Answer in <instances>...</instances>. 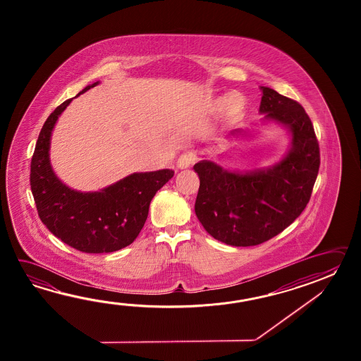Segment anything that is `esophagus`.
I'll return each instance as SVG.
<instances>
[{
	"mask_svg": "<svg viewBox=\"0 0 361 361\" xmlns=\"http://www.w3.org/2000/svg\"><path fill=\"white\" fill-rule=\"evenodd\" d=\"M196 161V154H193V152H184V154H180L179 156V159H178V168L179 169H187V168H190L193 162Z\"/></svg>",
	"mask_w": 361,
	"mask_h": 361,
	"instance_id": "esophagus-1",
	"label": "esophagus"
}]
</instances>
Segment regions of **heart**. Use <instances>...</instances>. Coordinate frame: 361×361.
Returning <instances> with one entry per match:
<instances>
[{"mask_svg": "<svg viewBox=\"0 0 361 361\" xmlns=\"http://www.w3.org/2000/svg\"><path fill=\"white\" fill-rule=\"evenodd\" d=\"M215 109H222L224 112V117L227 123H238L241 120V117L245 114L246 100L241 94L232 92L226 98H218L214 100Z\"/></svg>", "mask_w": 361, "mask_h": 361, "instance_id": "heart-1", "label": "heart"}]
</instances>
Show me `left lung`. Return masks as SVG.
Masks as SVG:
<instances>
[{"instance_id": "obj_1", "label": "left lung", "mask_w": 361, "mask_h": 361, "mask_svg": "<svg viewBox=\"0 0 361 361\" xmlns=\"http://www.w3.org/2000/svg\"><path fill=\"white\" fill-rule=\"evenodd\" d=\"M261 90L264 120L283 123L292 133L284 159L247 173L209 160L193 166L200 178L195 213L207 233L227 245H258L290 226L307 207L320 166L319 142L305 108L274 89Z\"/></svg>"}]
</instances>
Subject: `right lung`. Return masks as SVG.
<instances>
[{
  "mask_svg": "<svg viewBox=\"0 0 361 361\" xmlns=\"http://www.w3.org/2000/svg\"><path fill=\"white\" fill-rule=\"evenodd\" d=\"M95 85L86 86L76 97ZM71 100L55 108L39 131L31 161L32 195L39 219L64 244L84 253H111L137 238L151 200L174 171L134 173L97 192L71 190L55 176L49 159L51 131Z\"/></svg>",
  "mask_w": 361,
  "mask_h": 361,
  "instance_id": "add662e5",
  "label": "right lung"
}]
</instances>
